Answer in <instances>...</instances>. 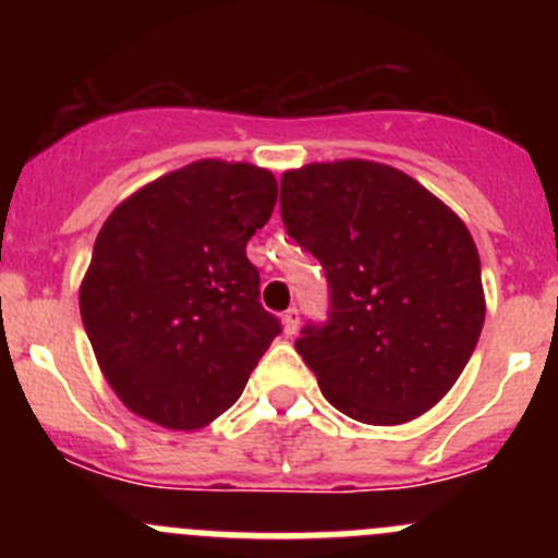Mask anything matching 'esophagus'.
Returning <instances> with one entry per match:
<instances>
[{
    "label": "esophagus",
    "instance_id": "esophagus-1",
    "mask_svg": "<svg viewBox=\"0 0 558 558\" xmlns=\"http://www.w3.org/2000/svg\"><path fill=\"white\" fill-rule=\"evenodd\" d=\"M296 329H300V311L296 307H289V311L283 313V331L286 335H296Z\"/></svg>",
    "mask_w": 558,
    "mask_h": 558
}]
</instances>
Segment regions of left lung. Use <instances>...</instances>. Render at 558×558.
<instances>
[{"mask_svg":"<svg viewBox=\"0 0 558 558\" xmlns=\"http://www.w3.org/2000/svg\"><path fill=\"white\" fill-rule=\"evenodd\" d=\"M280 216L329 283V318L294 342L324 397L375 426L435 408L486 318L461 218L410 174L362 159L286 172Z\"/></svg>","mask_w":558,"mask_h":558,"instance_id":"obj_1","label":"left lung"}]
</instances>
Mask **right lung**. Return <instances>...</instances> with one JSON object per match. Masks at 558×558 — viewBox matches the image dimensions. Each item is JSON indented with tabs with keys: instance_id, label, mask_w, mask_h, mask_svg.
Instances as JSON below:
<instances>
[{
	"instance_id": "right-lung-1",
	"label": "right lung",
	"mask_w": 558,
	"mask_h": 558,
	"mask_svg": "<svg viewBox=\"0 0 558 558\" xmlns=\"http://www.w3.org/2000/svg\"><path fill=\"white\" fill-rule=\"evenodd\" d=\"M275 202L269 170L205 159L110 213L83 278L81 315L107 384L132 413L189 432L238 402L280 335L245 256Z\"/></svg>"
}]
</instances>
